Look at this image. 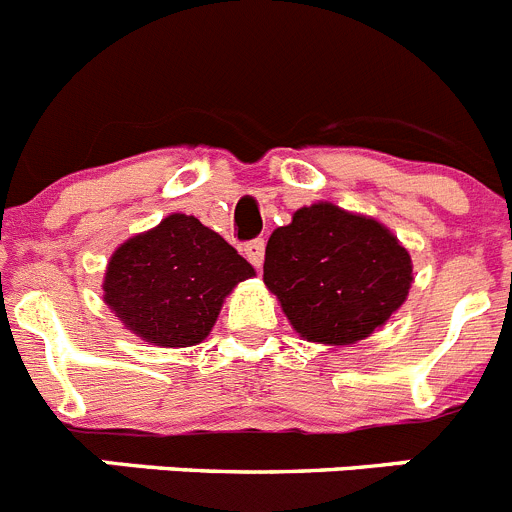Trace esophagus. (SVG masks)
I'll list each match as a JSON object with an SVG mask.
<instances>
[{
  "label": "esophagus",
  "instance_id": "34e87169",
  "mask_svg": "<svg viewBox=\"0 0 512 512\" xmlns=\"http://www.w3.org/2000/svg\"><path fill=\"white\" fill-rule=\"evenodd\" d=\"M244 255H247V260L255 265V268H260L262 260H265V242L262 239H252V242L244 244Z\"/></svg>",
  "mask_w": 512,
  "mask_h": 512
}]
</instances>
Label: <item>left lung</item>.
I'll return each mask as SVG.
<instances>
[{
	"label": "left lung",
	"mask_w": 512,
	"mask_h": 512,
	"mask_svg": "<svg viewBox=\"0 0 512 512\" xmlns=\"http://www.w3.org/2000/svg\"><path fill=\"white\" fill-rule=\"evenodd\" d=\"M262 281L304 340L353 345L389 322L415 278L394 231L319 201L270 234Z\"/></svg>",
	"instance_id": "8db88e82"
}]
</instances>
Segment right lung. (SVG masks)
I'll use <instances>...</instances> for the list:
<instances>
[{
  "label": "right lung",
  "instance_id": "right-lung-1",
  "mask_svg": "<svg viewBox=\"0 0 512 512\" xmlns=\"http://www.w3.org/2000/svg\"><path fill=\"white\" fill-rule=\"evenodd\" d=\"M255 275L221 234L170 213L110 255L102 301L123 327L159 348H190L211 335L224 299Z\"/></svg>",
  "mask_w": 512,
  "mask_h": 512
}]
</instances>
